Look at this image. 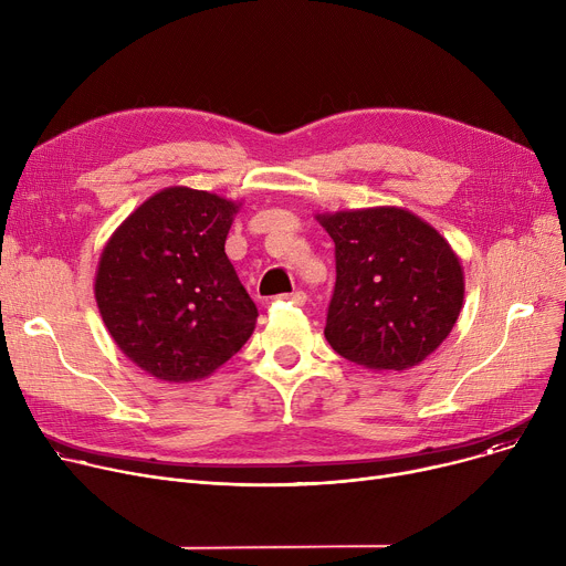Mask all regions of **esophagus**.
<instances>
[{"label":"esophagus","instance_id":"obj_1","mask_svg":"<svg viewBox=\"0 0 566 566\" xmlns=\"http://www.w3.org/2000/svg\"><path fill=\"white\" fill-rule=\"evenodd\" d=\"M282 301H289L293 305H305L307 303V293L305 291H293V293L282 295Z\"/></svg>","mask_w":566,"mask_h":566}]
</instances>
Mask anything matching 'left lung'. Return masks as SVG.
I'll return each mask as SVG.
<instances>
[{
    "instance_id": "obj_1",
    "label": "left lung",
    "mask_w": 566,
    "mask_h": 566,
    "mask_svg": "<svg viewBox=\"0 0 566 566\" xmlns=\"http://www.w3.org/2000/svg\"><path fill=\"white\" fill-rule=\"evenodd\" d=\"M335 241L337 282L325 339L371 371H403L448 339L463 307L452 245L401 206L316 213Z\"/></svg>"
}]
</instances>
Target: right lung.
I'll list each match as a JSON object with an SVG mask.
<instances>
[{
  "instance_id": "1",
  "label": "right lung",
  "mask_w": 566,
  "mask_h": 566,
  "mask_svg": "<svg viewBox=\"0 0 566 566\" xmlns=\"http://www.w3.org/2000/svg\"><path fill=\"white\" fill-rule=\"evenodd\" d=\"M238 208L171 186L139 203L101 252L94 295L105 328L158 380L211 376L254 333L256 305L224 252Z\"/></svg>"
}]
</instances>
